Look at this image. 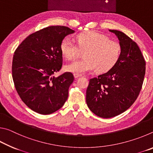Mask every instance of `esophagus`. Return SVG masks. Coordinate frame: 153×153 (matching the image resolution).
Returning <instances> with one entry per match:
<instances>
[{"mask_svg":"<svg viewBox=\"0 0 153 153\" xmlns=\"http://www.w3.org/2000/svg\"><path fill=\"white\" fill-rule=\"evenodd\" d=\"M74 77L75 78H77L78 77H80L82 76V75H79V74H74Z\"/></svg>","mask_w":153,"mask_h":153,"instance_id":"1","label":"esophagus"}]
</instances>
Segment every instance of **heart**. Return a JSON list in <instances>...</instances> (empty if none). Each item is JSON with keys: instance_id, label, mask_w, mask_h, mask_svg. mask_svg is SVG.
<instances>
[{"instance_id": "obj_1", "label": "heart", "mask_w": 153, "mask_h": 153, "mask_svg": "<svg viewBox=\"0 0 153 153\" xmlns=\"http://www.w3.org/2000/svg\"><path fill=\"white\" fill-rule=\"evenodd\" d=\"M77 45L71 38H64L61 43L62 55L67 60H73L84 52V59L67 64L66 71L81 75L97 69L99 73L109 71L120 58L121 46L117 41L111 40L99 32L82 33L76 36Z\"/></svg>"}]
</instances>
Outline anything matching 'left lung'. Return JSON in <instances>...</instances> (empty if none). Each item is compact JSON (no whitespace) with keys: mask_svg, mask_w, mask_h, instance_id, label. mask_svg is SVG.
Segmentation results:
<instances>
[{"mask_svg":"<svg viewBox=\"0 0 153 153\" xmlns=\"http://www.w3.org/2000/svg\"><path fill=\"white\" fill-rule=\"evenodd\" d=\"M109 31L120 40V58L107 73L90 79L86 90L88 107L102 118L115 117L133 105L142 89L146 71V61L138 45L120 31Z\"/></svg>","mask_w":153,"mask_h":153,"instance_id":"1","label":"left lung"}]
</instances>
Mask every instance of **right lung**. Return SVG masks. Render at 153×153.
Wrapping results in <instances>:
<instances>
[{
	"instance_id": "1",
	"label": "right lung",
	"mask_w": 153,
	"mask_h": 153,
	"mask_svg": "<svg viewBox=\"0 0 153 153\" xmlns=\"http://www.w3.org/2000/svg\"><path fill=\"white\" fill-rule=\"evenodd\" d=\"M74 32L61 25L50 26L28 36L15 50L12 77L18 94L35 112L48 115L63 107L74 80L71 72L58 77L63 55L60 46L66 36Z\"/></svg>"
}]
</instances>
